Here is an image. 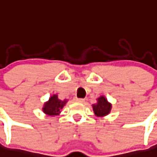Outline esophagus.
Instances as JSON below:
<instances>
[{"mask_svg":"<svg viewBox=\"0 0 157 157\" xmlns=\"http://www.w3.org/2000/svg\"><path fill=\"white\" fill-rule=\"evenodd\" d=\"M75 100L77 102H79V103H84V99H81V98H75Z\"/></svg>","mask_w":157,"mask_h":157,"instance_id":"esophagus-1","label":"esophagus"}]
</instances>
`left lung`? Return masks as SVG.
I'll return each mask as SVG.
<instances>
[{
	"label": "left lung",
	"instance_id": "8db88e82",
	"mask_svg": "<svg viewBox=\"0 0 157 157\" xmlns=\"http://www.w3.org/2000/svg\"><path fill=\"white\" fill-rule=\"evenodd\" d=\"M92 108L96 116L103 117L111 112V104L107 101L105 96L102 95L97 99V103L92 104Z\"/></svg>",
	"mask_w": 157,
	"mask_h": 157
}]
</instances>
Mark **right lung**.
<instances>
[{"label":"right lung","instance_id":"obj_1","mask_svg":"<svg viewBox=\"0 0 157 157\" xmlns=\"http://www.w3.org/2000/svg\"><path fill=\"white\" fill-rule=\"evenodd\" d=\"M66 103L67 99L61 100L58 98V95H53L51 97H50L48 101L44 103L43 111L45 114L50 116L58 115Z\"/></svg>","mask_w":157,"mask_h":157}]
</instances>
